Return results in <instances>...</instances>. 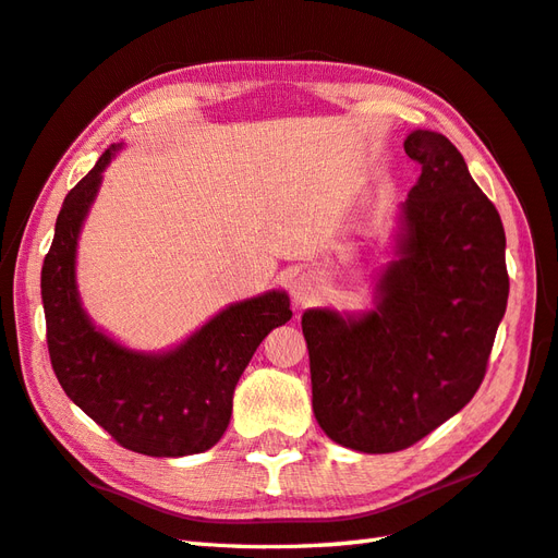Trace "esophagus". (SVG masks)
Returning <instances> with one entry per match:
<instances>
[{
  "instance_id": "obj_1",
  "label": "esophagus",
  "mask_w": 558,
  "mask_h": 558,
  "mask_svg": "<svg viewBox=\"0 0 558 558\" xmlns=\"http://www.w3.org/2000/svg\"><path fill=\"white\" fill-rule=\"evenodd\" d=\"M318 290H322V286H318V280L314 276H310V272H302V276L294 278L292 286H290L294 302L302 304V306L312 304L318 298Z\"/></svg>"
}]
</instances>
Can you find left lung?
I'll list each match as a JSON object with an SVG mask.
<instances>
[{"mask_svg": "<svg viewBox=\"0 0 558 558\" xmlns=\"http://www.w3.org/2000/svg\"><path fill=\"white\" fill-rule=\"evenodd\" d=\"M405 153L422 174L400 206L376 310L302 316L316 422L360 453L410 448L468 405L508 302L504 225L465 158L429 129Z\"/></svg>", "mask_w": 558, "mask_h": 558, "instance_id": "8db88e82", "label": "left lung"}]
</instances>
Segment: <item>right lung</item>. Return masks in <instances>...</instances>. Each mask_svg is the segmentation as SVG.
Instances as JSON below:
<instances>
[{
    "label": "right lung",
    "mask_w": 558,
    "mask_h": 558,
    "mask_svg": "<svg viewBox=\"0 0 558 558\" xmlns=\"http://www.w3.org/2000/svg\"><path fill=\"white\" fill-rule=\"evenodd\" d=\"M120 148L102 153L57 216L40 276L50 362L64 393L120 446L153 458L204 453L228 429L234 386L260 340L292 318L290 298L270 290L230 304L182 345L158 354L129 350L93 326L76 290V246Z\"/></svg>",
    "instance_id": "obj_1"
}]
</instances>
